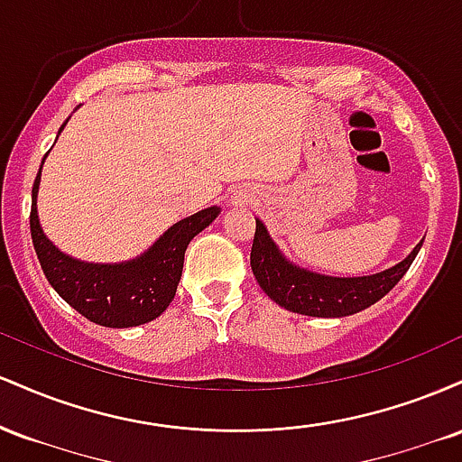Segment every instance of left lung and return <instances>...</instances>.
<instances>
[{
    "label": "left lung",
    "instance_id": "obj_1",
    "mask_svg": "<svg viewBox=\"0 0 462 462\" xmlns=\"http://www.w3.org/2000/svg\"><path fill=\"white\" fill-rule=\"evenodd\" d=\"M419 241L404 261L384 272L371 275H352L338 278L319 272L300 267L284 256L282 249L275 245L261 219H256V235L252 245V272L264 293L282 309L298 312V315L323 317V319H338L354 312L369 309L378 300H383L393 286L404 278L415 256L421 249Z\"/></svg>",
    "mask_w": 462,
    "mask_h": 462
}]
</instances>
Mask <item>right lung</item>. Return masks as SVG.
I'll list each match as a JSON object with an SVG mask.
<instances>
[{
  "label": "right lung",
  "mask_w": 462,
  "mask_h": 462,
  "mask_svg": "<svg viewBox=\"0 0 462 462\" xmlns=\"http://www.w3.org/2000/svg\"><path fill=\"white\" fill-rule=\"evenodd\" d=\"M67 121L58 134L65 130ZM41 169L32 187L30 232L47 282L54 286L56 293L71 309L97 326L134 328L161 317L176 295L189 243L219 217V206L184 217L182 221L164 230L153 245L130 261L87 263L60 252L41 227L36 208Z\"/></svg>",
  "instance_id": "obj_1"
}]
</instances>
